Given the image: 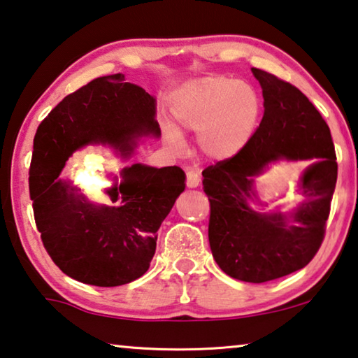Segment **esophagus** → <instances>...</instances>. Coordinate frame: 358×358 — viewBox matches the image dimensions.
I'll use <instances>...</instances> for the list:
<instances>
[{
  "mask_svg": "<svg viewBox=\"0 0 358 358\" xmlns=\"http://www.w3.org/2000/svg\"><path fill=\"white\" fill-rule=\"evenodd\" d=\"M199 183H201V173L197 171H186V186L197 187Z\"/></svg>",
  "mask_w": 358,
  "mask_h": 358,
  "instance_id": "esophagus-1",
  "label": "esophagus"
}]
</instances>
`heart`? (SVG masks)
<instances>
[{"label": "heart", "mask_w": 358, "mask_h": 358, "mask_svg": "<svg viewBox=\"0 0 358 358\" xmlns=\"http://www.w3.org/2000/svg\"><path fill=\"white\" fill-rule=\"evenodd\" d=\"M178 128L199 132V147L217 161L238 155L256 132L262 101L251 85L229 77H205L181 88L172 106ZM167 141L180 143V134L166 131Z\"/></svg>", "instance_id": "b5f03b06"}]
</instances>
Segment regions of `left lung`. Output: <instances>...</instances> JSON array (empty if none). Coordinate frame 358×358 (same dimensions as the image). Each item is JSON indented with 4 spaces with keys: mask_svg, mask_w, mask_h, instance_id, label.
<instances>
[{
    "mask_svg": "<svg viewBox=\"0 0 358 358\" xmlns=\"http://www.w3.org/2000/svg\"><path fill=\"white\" fill-rule=\"evenodd\" d=\"M264 94V117L250 143L230 159L202 172L210 201L208 240L224 273L246 282H266L311 262L325 237L338 177L330 128L313 102L282 78L252 68ZM320 161L307 169L301 190L306 202L291 215H260L247 203L252 177L278 159Z\"/></svg>",
    "mask_w": 358,
    "mask_h": 358,
    "instance_id": "obj_1",
    "label": "left lung"
}]
</instances>
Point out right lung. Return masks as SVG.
I'll return each mask as SVG.
<instances>
[{"label":"right lung","mask_w":358,"mask_h":358,"mask_svg":"<svg viewBox=\"0 0 358 358\" xmlns=\"http://www.w3.org/2000/svg\"><path fill=\"white\" fill-rule=\"evenodd\" d=\"M155 113L153 96L112 74L66 96L36 131L28 178L36 227L48 256L72 280L115 287L147 273L157 229L185 191V172L126 167L121 183L107 192L110 207L88 202L58 177L88 143H108L131 156L134 138L161 136Z\"/></svg>","instance_id":"right-lung-1"}]
</instances>
